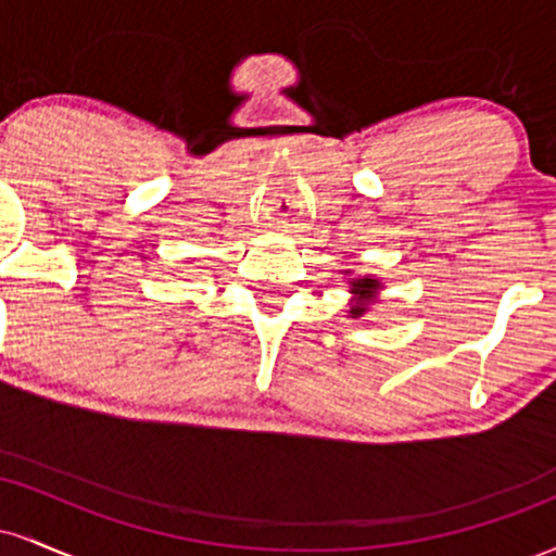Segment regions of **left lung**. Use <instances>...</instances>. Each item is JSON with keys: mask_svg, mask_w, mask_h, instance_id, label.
<instances>
[{"mask_svg": "<svg viewBox=\"0 0 556 556\" xmlns=\"http://www.w3.org/2000/svg\"><path fill=\"white\" fill-rule=\"evenodd\" d=\"M379 287H381V282L374 277H361V279H353V282H350V292L355 295V300L350 303V311H348L350 318H358L366 314L368 305L376 300V290H379Z\"/></svg>", "mask_w": 556, "mask_h": 556, "instance_id": "obj_1", "label": "left lung"}]
</instances>
